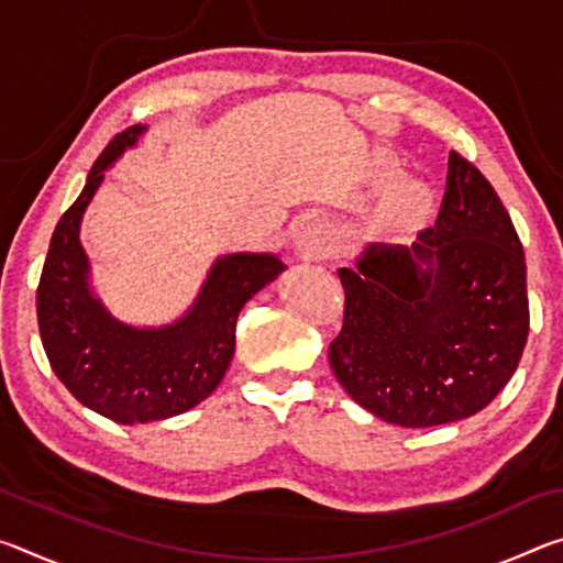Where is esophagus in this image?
Masks as SVG:
<instances>
[{
    "mask_svg": "<svg viewBox=\"0 0 563 563\" xmlns=\"http://www.w3.org/2000/svg\"><path fill=\"white\" fill-rule=\"evenodd\" d=\"M298 245L305 258H325L330 253V238L316 223L308 225V231H302Z\"/></svg>",
    "mask_w": 563,
    "mask_h": 563,
    "instance_id": "1",
    "label": "esophagus"
}]
</instances>
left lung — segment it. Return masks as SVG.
<instances>
[{
  "label": "left lung",
  "mask_w": 563,
  "mask_h": 563,
  "mask_svg": "<svg viewBox=\"0 0 563 563\" xmlns=\"http://www.w3.org/2000/svg\"><path fill=\"white\" fill-rule=\"evenodd\" d=\"M338 275L345 316L328 357L367 412L446 424L511 379L529 335L527 263L497 190L462 154H450L440 216L412 247L369 245Z\"/></svg>",
  "instance_id": "1"
}]
</instances>
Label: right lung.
<instances>
[{
  "label": "right lung",
  "mask_w": 563,
  "mask_h": 563,
  "mask_svg": "<svg viewBox=\"0 0 563 563\" xmlns=\"http://www.w3.org/2000/svg\"><path fill=\"white\" fill-rule=\"evenodd\" d=\"M141 133L139 123L123 129L93 161L81 196L54 228L36 288L40 335L56 377L84 407L119 424L156 422L203 402L233 360L238 312L285 268L275 255H225L174 325L139 330L113 320L89 292L79 223L103 170Z\"/></svg>",
  "instance_id": "add662e5"
}]
</instances>
